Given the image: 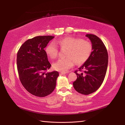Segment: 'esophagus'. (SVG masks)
Instances as JSON below:
<instances>
[{"label": "esophagus", "instance_id": "esophagus-1", "mask_svg": "<svg viewBox=\"0 0 125 125\" xmlns=\"http://www.w3.org/2000/svg\"><path fill=\"white\" fill-rule=\"evenodd\" d=\"M68 72H64V71H61V72H60V75H64V74H66Z\"/></svg>", "mask_w": 125, "mask_h": 125}]
</instances>
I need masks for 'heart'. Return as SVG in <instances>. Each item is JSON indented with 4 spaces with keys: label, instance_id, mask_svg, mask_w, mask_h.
<instances>
[{
    "label": "heart",
    "instance_id": "1",
    "mask_svg": "<svg viewBox=\"0 0 125 125\" xmlns=\"http://www.w3.org/2000/svg\"><path fill=\"white\" fill-rule=\"evenodd\" d=\"M58 45L61 48L67 49L65 58H60L53 63L56 70L66 71L77 64H81L85 62L89 58L92 50L91 44L88 41H83L78 38L67 37L58 41L49 43L46 47V53L48 56L54 59L57 56Z\"/></svg>",
    "mask_w": 125,
    "mask_h": 125
}]
</instances>
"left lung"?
I'll return each mask as SVG.
<instances>
[{
    "label": "left lung",
    "mask_w": 125,
    "mask_h": 125,
    "mask_svg": "<svg viewBox=\"0 0 125 125\" xmlns=\"http://www.w3.org/2000/svg\"><path fill=\"white\" fill-rule=\"evenodd\" d=\"M91 42L92 51L90 56L79 71H75L77 78L73 83L76 91L81 94L87 95L99 88L104 80L108 65V53L103 41L94 34H86Z\"/></svg>",
    "instance_id": "left-lung-1"
}]
</instances>
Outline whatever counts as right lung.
Here are the masks:
<instances>
[{
  "label": "right lung",
  "mask_w": 125,
  "mask_h": 125,
  "mask_svg": "<svg viewBox=\"0 0 125 125\" xmlns=\"http://www.w3.org/2000/svg\"><path fill=\"white\" fill-rule=\"evenodd\" d=\"M53 36H39L28 39L17 53V69L21 83L30 94L44 97L52 94L59 73H48L51 64L44 48Z\"/></svg>",
  "instance_id": "right-lung-1"
}]
</instances>
